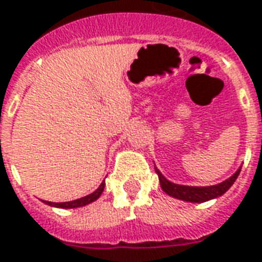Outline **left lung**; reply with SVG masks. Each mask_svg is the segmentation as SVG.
Returning <instances> with one entry per match:
<instances>
[{"label":"left lung","mask_w":262,"mask_h":262,"mask_svg":"<svg viewBox=\"0 0 262 262\" xmlns=\"http://www.w3.org/2000/svg\"><path fill=\"white\" fill-rule=\"evenodd\" d=\"M241 169H242V166L239 167L231 177L224 180L223 183H219V184L207 185V187H192V185H183L171 183V181H169V180L161 173V170L157 169V166H155V171H157L158 177H159L161 188H162L169 196H173L176 198V199H180V201H185V202L191 203L207 202V201H210V199H215V198H220L221 195H224V193L232 187V184L235 183V180L237 179V176L241 173Z\"/></svg>","instance_id":"left-lung-1"}]
</instances>
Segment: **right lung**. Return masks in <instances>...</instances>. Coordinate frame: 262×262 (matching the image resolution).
Here are the masks:
<instances>
[{
	"label": "right lung",
	"mask_w": 262,
	"mask_h": 262,
	"mask_svg": "<svg viewBox=\"0 0 262 262\" xmlns=\"http://www.w3.org/2000/svg\"><path fill=\"white\" fill-rule=\"evenodd\" d=\"M104 187H105V181H103L101 184L99 185V188L96 189L95 192L89 193L86 196H82L79 198V199H75V201H70V202H49V201H42L45 205L48 206H53V207H59V209H75V207H82V206H86L89 203L95 202L96 199H99L100 195L103 193L104 191Z\"/></svg>",
	"instance_id": "add662e5"
}]
</instances>
